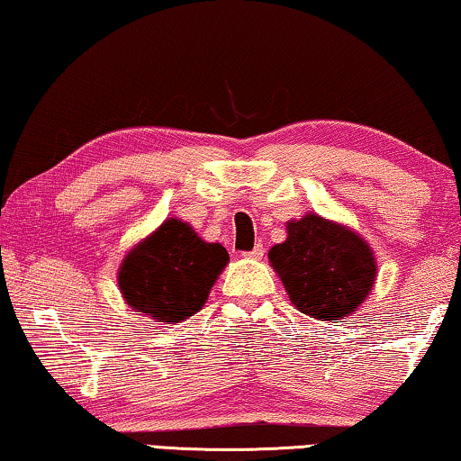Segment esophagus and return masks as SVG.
<instances>
[{"mask_svg": "<svg viewBox=\"0 0 461 461\" xmlns=\"http://www.w3.org/2000/svg\"><path fill=\"white\" fill-rule=\"evenodd\" d=\"M245 258H249V259H262L264 258V245L262 243H258L256 247H253L251 251H247V253H243Z\"/></svg>", "mask_w": 461, "mask_h": 461, "instance_id": "obj_1", "label": "esophagus"}]
</instances>
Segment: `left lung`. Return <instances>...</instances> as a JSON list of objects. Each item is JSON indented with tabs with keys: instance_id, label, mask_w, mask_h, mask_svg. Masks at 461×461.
Here are the masks:
<instances>
[{
	"instance_id": "left-lung-1",
	"label": "left lung",
	"mask_w": 461,
	"mask_h": 461,
	"mask_svg": "<svg viewBox=\"0 0 461 461\" xmlns=\"http://www.w3.org/2000/svg\"><path fill=\"white\" fill-rule=\"evenodd\" d=\"M268 259L291 303L318 320L351 316L378 275L375 251L359 232L313 212L286 222V239Z\"/></svg>"
}]
</instances>
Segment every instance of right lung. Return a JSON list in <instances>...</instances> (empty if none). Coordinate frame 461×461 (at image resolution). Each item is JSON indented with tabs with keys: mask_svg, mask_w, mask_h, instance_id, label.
<instances>
[{
	"mask_svg": "<svg viewBox=\"0 0 461 461\" xmlns=\"http://www.w3.org/2000/svg\"><path fill=\"white\" fill-rule=\"evenodd\" d=\"M229 264V251L208 243L178 218H166L126 253L118 286L131 310L176 324L197 313Z\"/></svg>",
	"mask_w": 461,
	"mask_h": 461,
	"instance_id": "right-lung-1",
	"label": "right lung"
}]
</instances>
